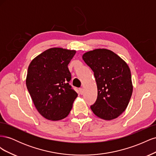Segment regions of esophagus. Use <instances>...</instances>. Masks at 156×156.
Masks as SVG:
<instances>
[{"instance_id":"obj_1","label":"esophagus","mask_w":156,"mask_h":156,"mask_svg":"<svg viewBox=\"0 0 156 156\" xmlns=\"http://www.w3.org/2000/svg\"><path fill=\"white\" fill-rule=\"evenodd\" d=\"M79 94H81V95H82V94H83V92H84V90H83V88H79Z\"/></svg>"}]
</instances>
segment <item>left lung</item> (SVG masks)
Listing matches in <instances>:
<instances>
[{
    "label": "left lung",
    "instance_id": "left-lung-1",
    "mask_svg": "<svg viewBox=\"0 0 156 156\" xmlns=\"http://www.w3.org/2000/svg\"><path fill=\"white\" fill-rule=\"evenodd\" d=\"M93 71L98 88L96 102L90 106L100 119H116L128 105L133 92L131 72L127 64L112 51L98 49L83 55Z\"/></svg>",
    "mask_w": 156,
    "mask_h": 156
}]
</instances>
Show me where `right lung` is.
<instances>
[{"instance_id":"obj_1","label":"right lung","mask_w":156,"mask_h":156,"mask_svg":"<svg viewBox=\"0 0 156 156\" xmlns=\"http://www.w3.org/2000/svg\"><path fill=\"white\" fill-rule=\"evenodd\" d=\"M76 51L51 48L32 60L26 84L33 103L46 119L60 120L72 110L77 94L69 84L72 75L68 65Z\"/></svg>"}]
</instances>
